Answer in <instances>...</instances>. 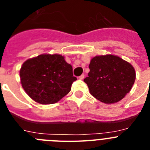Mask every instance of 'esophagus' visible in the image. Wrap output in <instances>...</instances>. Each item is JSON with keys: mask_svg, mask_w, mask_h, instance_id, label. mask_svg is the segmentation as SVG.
I'll return each mask as SVG.
<instances>
[{"mask_svg": "<svg viewBox=\"0 0 150 150\" xmlns=\"http://www.w3.org/2000/svg\"><path fill=\"white\" fill-rule=\"evenodd\" d=\"M79 79H84V74H82L81 76H79Z\"/></svg>", "mask_w": 150, "mask_h": 150, "instance_id": "34e87169", "label": "esophagus"}]
</instances>
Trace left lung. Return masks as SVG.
I'll use <instances>...</instances> for the list:
<instances>
[{
    "label": "left lung",
    "instance_id": "left-lung-1",
    "mask_svg": "<svg viewBox=\"0 0 150 150\" xmlns=\"http://www.w3.org/2000/svg\"><path fill=\"white\" fill-rule=\"evenodd\" d=\"M84 82L90 93L105 104L120 101L132 89L136 78L131 64L112 55L95 56Z\"/></svg>",
    "mask_w": 150,
    "mask_h": 150
}]
</instances>
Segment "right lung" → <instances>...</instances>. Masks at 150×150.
Here are the masks:
<instances>
[{
    "mask_svg": "<svg viewBox=\"0 0 150 150\" xmlns=\"http://www.w3.org/2000/svg\"><path fill=\"white\" fill-rule=\"evenodd\" d=\"M21 83L30 98L41 104L56 103L71 91L76 79L62 55L43 54L25 62Z\"/></svg>",
    "mask_w": 150,
    "mask_h": 150,
    "instance_id": "add662e5",
    "label": "right lung"
}]
</instances>
